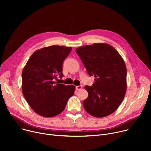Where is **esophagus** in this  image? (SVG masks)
I'll list each match as a JSON object with an SVG mask.
<instances>
[{"instance_id": "esophagus-1", "label": "esophagus", "mask_w": 151, "mask_h": 151, "mask_svg": "<svg viewBox=\"0 0 151 151\" xmlns=\"http://www.w3.org/2000/svg\"><path fill=\"white\" fill-rule=\"evenodd\" d=\"M82 86H76V90H80V89H82Z\"/></svg>"}]
</instances>
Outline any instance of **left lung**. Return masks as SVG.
Masks as SVG:
<instances>
[{
	"instance_id": "obj_1",
	"label": "left lung",
	"mask_w": 151,
	"mask_h": 151,
	"mask_svg": "<svg viewBox=\"0 0 151 151\" xmlns=\"http://www.w3.org/2000/svg\"><path fill=\"white\" fill-rule=\"evenodd\" d=\"M76 52L90 76L92 86H86L88 97L83 101L85 110L96 117L113 113L120 106L127 90V68L121 55L108 43L79 47Z\"/></svg>"
}]
</instances>
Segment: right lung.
Masks as SVG:
<instances>
[{"instance_id": "1", "label": "right lung", "mask_w": 151, "mask_h": 151, "mask_svg": "<svg viewBox=\"0 0 151 151\" xmlns=\"http://www.w3.org/2000/svg\"><path fill=\"white\" fill-rule=\"evenodd\" d=\"M72 47L52 45L35 51L22 72V91L29 105L37 114L57 116L64 110L75 91L73 85L55 83L63 76L62 63Z\"/></svg>"}]
</instances>
